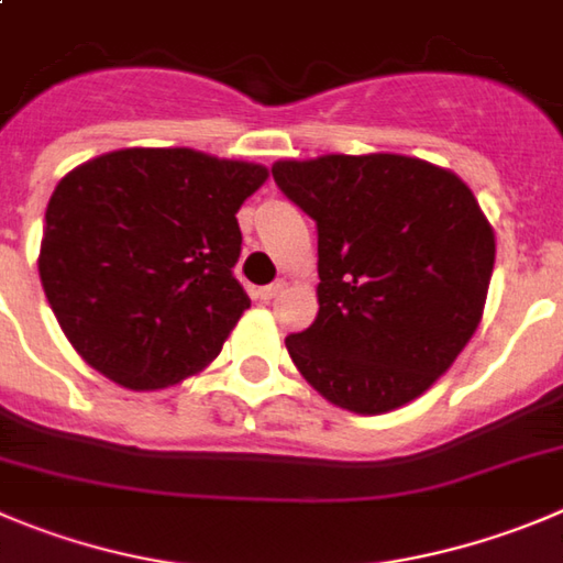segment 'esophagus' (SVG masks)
<instances>
[{
    "mask_svg": "<svg viewBox=\"0 0 563 563\" xmlns=\"http://www.w3.org/2000/svg\"><path fill=\"white\" fill-rule=\"evenodd\" d=\"M283 288H286V283H283V280H277V283H269V286L257 288V297L264 299V302H272V299H275V297H280V294H283Z\"/></svg>",
    "mask_w": 563,
    "mask_h": 563,
    "instance_id": "1",
    "label": "esophagus"
}]
</instances>
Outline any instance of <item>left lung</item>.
Here are the masks:
<instances>
[{
  "instance_id": "obj_1",
  "label": "left lung",
  "mask_w": 563,
  "mask_h": 563,
  "mask_svg": "<svg viewBox=\"0 0 563 563\" xmlns=\"http://www.w3.org/2000/svg\"><path fill=\"white\" fill-rule=\"evenodd\" d=\"M277 188L317 222L319 313L288 355L333 406L417 400L477 330L495 233L453 172L406 155L277 161Z\"/></svg>"
}]
</instances>
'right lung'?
I'll use <instances>...</instances> for the list:
<instances>
[{"instance_id":"right-lung-1","label":"right lung","mask_w":563,"mask_h":563,"mask_svg":"<svg viewBox=\"0 0 563 563\" xmlns=\"http://www.w3.org/2000/svg\"><path fill=\"white\" fill-rule=\"evenodd\" d=\"M257 163L194 150H119L68 172L46 205L38 275L77 353L133 391L222 353L250 297L233 277L239 208Z\"/></svg>"}]
</instances>
